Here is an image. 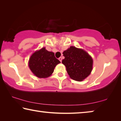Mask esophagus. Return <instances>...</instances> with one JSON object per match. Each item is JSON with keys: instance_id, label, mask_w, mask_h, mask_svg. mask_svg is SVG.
Segmentation results:
<instances>
[{"instance_id": "esophagus-1", "label": "esophagus", "mask_w": 121, "mask_h": 121, "mask_svg": "<svg viewBox=\"0 0 121 121\" xmlns=\"http://www.w3.org/2000/svg\"><path fill=\"white\" fill-rule=\"evenodd\" d=\"M59 60H60V62H61V61H62V58H61V57H60V58H59Z\"/></svg>"}]
</instances>
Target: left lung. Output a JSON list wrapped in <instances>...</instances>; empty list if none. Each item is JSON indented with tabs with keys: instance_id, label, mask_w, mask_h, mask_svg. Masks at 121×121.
Segmentation results:
<instances>
[{
	"instance_id": "obj_1",
	"label": "left lung",
	"mask_w": 121,
	"mask_h": 121,
	"mask_svg": "<svg viewBox=\"0 0 121 121\" xmlns=\"http://www.w3.org/2000/svg\"><path fill=\"white\" fill-rule=\"evenodd\" d=\"M65 59L62 63L71 79L82 81L87 77L92 70L93 60L91 56L82 49L71 46L63 52Z\"/></svg>"
}]
</instances>
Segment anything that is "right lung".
I'll use <instances>...</instances> for the list:
<instances>
[{"label":"right lung","instance_id":"add662e5","mask_svg":"<svg viewBox=\"0 0 121 121\" xmlns=\"http://www.w3.org/2000/svg\"><path fill=\"white\" fill-rule=\"evenodd\" d=\"M59 63L60 61L55 57L54 53L43 48L33 53L29 59V66L37 77L46 78L51 75Z\"/></svg>","mask_w":121,"mask_h":121}]
</instances>
